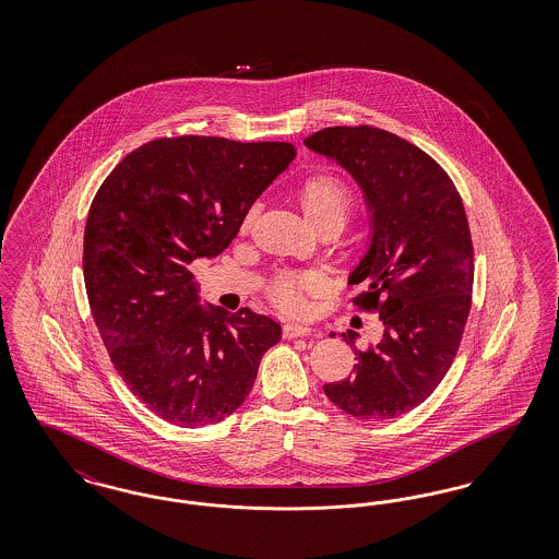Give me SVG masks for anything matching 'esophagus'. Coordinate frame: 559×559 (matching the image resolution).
<instances>
[{"label":"esophagus","mask_w":559,"mask_h":559,"mask_svg":"<svg viewBox=\"0 0 559 559\" xmlns=\"http://www.w3.org/2000/svg\"><path fill=\"white\" fill-rule=\"evenodd\" d=\"M283 333H285V337H287V340H295V337L312 335V333H314V329H312V326H306V324H285Z\"/></svg>","instance_id":"obj_1"}]
</instances>
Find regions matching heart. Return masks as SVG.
Instances as JSON below:
<instances>
[{"mask_svg":"<svg viewBox=\"0 0 559 559\" xmlns=\"http://www.w3.org/2000/svg\"><path fill=\"white\" fill-rule=\"evenodd\" d=\"M352 201L354 199H352L349 188L333 176H314L304 185V190H301L304 210L317 226H322L326 222L344 224L347 213L352 210ZM272 293L283 308L297 310L304 304L301 283L289 272H283L274 278Z\"/></svg>","mask_w":559,"mask_h":559,"instance_id":"b5f03b06","label":"heart"}]
</instances>
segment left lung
<instances>
[{
  "label": "left lung",
  "mask_w": 559,
  "mask_h": 559,
  "mask_svg": "<svg viewBox=\"0 0 559 559\" xmlns=\"http://www.w3.org/2000/svg\"><path fill=\"white\" fill-rule=\"evenodd\" d=\"M304 144L342 165L371 212V242L347 285L383 337L356 349L354 374L324 394L347 415L385 421L413 411L451 369L472 308L474 247L449 174L419 146L371 126L324 128ZM356 347L358 333H342Z\"/></svg>",
  "instance_id": "left-lung-1"
}]
</instances>
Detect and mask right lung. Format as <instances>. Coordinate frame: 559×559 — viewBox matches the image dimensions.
Listing matches in <instances>:
<instances>
[{"mask_svg": "<svg viewBox=\"0 0 559 559\" xmlns=\"http://www.w3.org/2000/svg\"><path fill=\"white\" fill-rule=\"evenodd\" d=\"M295 159L289 142L159 138L98 188L83 237L90 310L133 396L167 424L213 426L249 396L281 324L201 306L190 264L219 255Z\"/></svg>", "mask_w": 559, "mask_h": 559, "instance_id": "1", "label": "right lung"}]
</instances>
